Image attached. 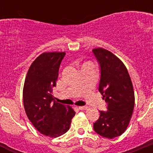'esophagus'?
<instances>
[{"label": "esophagus", "instance_id": "obj_1", "mask_svg": "<svg viewBox=\"0 0 153 153\" xmlns=\"http://www.w3.org/2000/svg\"><path fill=\"white\" fill-rule=\"evenodd\" d=\"M87 109V106H79V109L80 110H85V109Z\"/></svg>", "mask_w": 153, "mask_h": 153}]
</instances>
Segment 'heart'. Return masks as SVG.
Returning a JSON list of instances; mask_svg holds the SVG:
<instances>
[{
    "mask_svg": "<svg viewBox=\"0 0 153 153\" xmlns=\"http://www.w3.org/2000/svg\"><path fill=\"white\" fill-rule=\"evenodd\" d=\"M87 63H84V64H87Z\"/></svg>",
    "mask_w": 153,
    "mask_h": 153,
    "instance_id": "heart-1",
    "label": "heart"
}]
</instances>
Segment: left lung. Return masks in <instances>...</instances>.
I'll list each match as a JSON object with an SVG mask.
<instances>
[{
    "mask_svg": "<svg viewBox=\"0 0 153 153\" xmlns=\"http://www.w3.org/2000/svg\"><path fill=\"white\" fill-rule=\"evenodd\" d=\"M93 52L100 67L99 91L107 103V111H100L93 129L102 137L120 136L128 127L134 109L135 97L126 67L113 53L103 48Z\"/></svg>",
    "mask_w": 153,
    "mask_h": 153,
    "instance_id": "left-lung-1",
    "label": "left lung"
}]
</instances>
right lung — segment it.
<instances>
[{"instance_id": "1", "label": "right lung", "mask_w": 153, "mask_h": 153, "mask_svg": "<svg viewBox=\"0 0 153 153\" xmlns=\"http://www.w3.org/2000/svg\"><path fill=\"white\" fill-rule=\"evenodd\" d=\"M65 52L43 53L30 65L23 90V100L28 119L39 132L55 138L69 130L75 116L71 106L54 100L59 68Z\"/></svg>"}]
</instances>
